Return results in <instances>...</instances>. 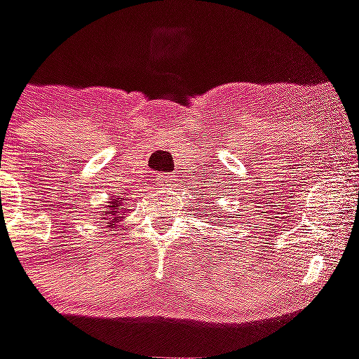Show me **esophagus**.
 <instances>
[{
    "mask_svg": "<svg viewBox=\"0 0 359 359\" xmlns=\"http://www.w3.org/2000/svg\"><path fill=\"white\" fill-rule=\"evenodd\" d=\"M175 175H158L156 177V186H160V188H170V186H173L175 182Z\"/></svg>",
    "mask_w": 359,
    "mask_h": 359,
    "instance_id": "obj_1",
    "label": "esophagus"
}]
</instances>
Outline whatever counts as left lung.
I'll return each instance as SVG.
<instances>
[{
	"mask_svg": "<svg viewBox=\"0 0 359 359\" xmlns=\"http://www.w3.org/2000/svg\"><path fill=\"white\" fill-rule=\"evenodd\" d=\"M206 215V219L210 221V223H215V217H217V214H215V212H212V214H205Z\"/></svg>",
	"mask_w": 359,
	"mask_h": 359,
	"instance_id": "1",
	"label": "left lung"
}]
</instances>
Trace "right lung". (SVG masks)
Wrapping results in <instances>:
<instances>
[{"label": "right lung", "mask_w": 359, "mask_h": 359, "mask_svg": "<svg viewBox=\"0 0 359 359\" xmlns=\"http://www.w3.org/2000/svg\"><path fill=\"white\" fill-rule=\"evenodd\" d=\"M119 197H116V199L114 201H110V212H103L104 215H107V219H110L109 221V225L107 226H110V229H112L114 226V223H116V221H121V217H118V215H125L123 212H121V208H119Z\"/></svg>", "instance_id": "1"}]
</instances>
